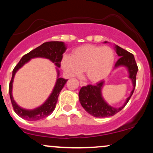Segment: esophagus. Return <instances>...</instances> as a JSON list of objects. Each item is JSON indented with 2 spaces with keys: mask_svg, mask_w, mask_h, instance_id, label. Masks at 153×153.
<instances>
[{
  "mask_svg": "<svg viewBox=\"0 0 153 153\" xmlns=\"http://www.w3.org/2000/svg\"><path fill=\"white\" fill-rule=\"evenodd\" d=\"M80 86H85V85H87V82L80 80Z\"/></svg>",
  "mask_w": 153,
  "mask_h": 153,
  "instance_id": "esophagus-1",
  "label": "esophagus"
}]
</instances>
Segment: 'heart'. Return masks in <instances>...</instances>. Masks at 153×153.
<instances>
[{
	"label": "heart",
	"mask_w": 153,
	"mask_h": 153,
	"mask_svg": "<svg viewBox=\"0 0 153 153\" xmlns=\"http://www.w3.org/2000/svg\"><path fill=\"white\" fill-rule=\"evenodd\" d=\"M114 59V52L110 47L88 45L75 49L72 57L65 56L62 68L69 77L79 76L85 71L89 80L96 82L108 76Z\"/></svg>",
	"instance_id": "b5f03b06"
}]
</instances>
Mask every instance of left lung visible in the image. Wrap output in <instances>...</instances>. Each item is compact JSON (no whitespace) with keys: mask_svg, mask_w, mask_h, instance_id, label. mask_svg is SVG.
Wrapping results in <instances>:
<instances>
[{"mask_svg":"<svg viewBox=\"0 0 153 153\" xmlns=\"http://www.w3.org/2000/svg\"><path fill=\"white\" fill-rule=\"evenodd\" d=\"M106 43L107 42H104ZM115 50L118 54L119 59L116 62L114 68L120 66H124L127 68L129 73V78L131 80L133 89L131 91L130 96L126 100L125 103L119 108H115L108 105L103 99L101 90L104 85V81L101 80L96 85H88L81 88L79 92V101L81 106L88 114L97 118L111 117L118 113L127 105L128 101L134 93L136 85V76L138 71V67L137 65L134 57L132 54L128 51L124 50L118 45H115Z\"/></svg>","mask_w":153,"mask_h":153,"instance_id":"1","label":"left lung"}]
</instances>
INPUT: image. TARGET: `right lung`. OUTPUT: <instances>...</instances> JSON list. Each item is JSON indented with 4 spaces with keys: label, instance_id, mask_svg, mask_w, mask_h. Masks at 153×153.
<instances>
[{
    "label": "right lung",
    "instance_id": "right-lung-1",
    "mask_svg": "<svg viewBox=\"0 0 153 153\" xmlns=\"http://www.w3.org/2000/svg\"><path fill=\"white\" fill-rule=\"evenodd\" d=\"M66 46L62 42H47L43 43L39 47H36L34 50H31L29 53L26 54L22 57L16 66L15 67L12 73V78L9 83V95L11 101L12 106L13 110L19 117L22 119L28 121H37L48 117L53 112L57 102V99L59 93L65 85L68 80L62 78H59V72L57 68V79L56 81L53 91L49 96L47 101L42 106L32 110L24 109L16 103L12 95V88H13V82L15 74L22 67L29 62L31 59L36 57H43V58L49 59L50 61L54 63L57 68L60 67V62L62 59V54L65 52Z\"/></svg>",
    "mask_w": 153,
    "mask_h": 153
}]
</instances>
